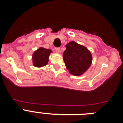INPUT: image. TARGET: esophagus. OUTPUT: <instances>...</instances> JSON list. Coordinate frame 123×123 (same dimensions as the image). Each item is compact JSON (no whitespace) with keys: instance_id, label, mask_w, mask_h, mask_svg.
<instances>
[{"instance_id":"obj_1","label":"esophagus","mask_w":123,"mask_h":123,"mask_svg":"<svg viewBox=\"0 0 123 123\" xmlns=\"http://www.w3.org/2000/svg\"><path fill=\"white\" fill-rule=\"evenodd\" d=\"M55 50H56V52L59 53V52L61 51V49L60 48V47H56V48H55Z\"/></svg>"}]
</instances>
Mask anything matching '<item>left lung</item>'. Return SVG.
<instances>
[{"mask_svg": "<svg viewBox=\"0 0 123 123\" xmlns=\"http://www.w3.org/2000/svg\"><path fill=\"white\" fill-rule=\"evenodd\" d=\"M65 66L73 75L85 72L92 62V55L87 49L75 42H70L63 54Z\"/></svg>", "mask_w": 123, "mask_h": 123, "instance_id": "left-lung-1", "label": "left lung"}]
</instances>
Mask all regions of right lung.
<instances>
[{"label":"right lung","instance_id":"add662e5","mask_svg":"<svg viewBox=\"0 0 123 123\" xmlns=\"http://www.w3.org/2000/svg\"><path fill=\"white\" fill-rule=\"evenodd\" d=\"M51 52L50 50L40 48L34 53L33 62L35 67H41L46 65L48 63L49 56Z\"/></svg>","mask_w":123,"mask_h":123}]
</instances>
